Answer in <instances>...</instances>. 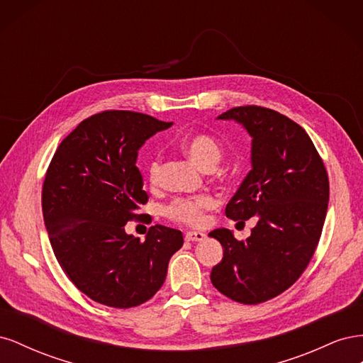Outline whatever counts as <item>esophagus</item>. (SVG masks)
Returning <instances> with one entry per match:
<instances>
[{
  "instance_id": "34e87169",
  "label": "esophagus",
  "mask_w": 363,
  "mask_h": 363,
  "mask_svg": "<svg viewBox=\"0 0 363 363\" xmlns=\"http://www.w3.org/2000/svg\"><path fill=\"white\" fill-rule=\"evenodd\" d=\"M184 238H186V240H195V242H199V240H203L204 238H206V233H203V232H188L184 235Z\"/></svg>"
}]
</instances>
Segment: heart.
<instances>
[{"label": "heart", "mask_w": 363, "mask_h": 363, "mask_svg": "<svg viewBox=\"0 0 363 363\" xmlns=\"http://www.w3.org/2000/svg\"><path fill=\"white\" fill-rule=\"evenodd\" d=\"M183 150L200 164L204 169H213L216 164L223 159L221 145L208 135L200 133L184 138L182 140ZM162 174V156L159 152L152 155L147 163V175L152 186L159 184ZM216 200L212 195L201 194L194 196H179L174 199L167 207L163 208L164 216L175 223L186 224L191 227H199L204 223L206 212L212 211L215 207Z\"/></svg>", "instance_id": "obj_1"}]
</instances>
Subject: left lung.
<instances>
[{
    "label": "left lung",
    "instance_id": "8db88e82",
    "mask_svg": "<svg viewBox=\"0 0 363 363\" xmlns=\"http://www.w3.org/2000/svg\"><path fill=\"white\" fill-rule=\"evenodd\" d=\"M218 119L238 121L252 138V169L225 215L259 221L245 240L227 228L208 233L224 248L211 280L230 300L259 304L289 289L313 257L327 213L328 175L309 135L288 116L239 106Z\"/></svg>",
    "mask_w": 363,
    "mask_h": 363
}]
</instances>
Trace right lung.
<instances>
[{"instance_id": "1", "label": "right lung", "mask_w": 363, "mask_h": 363, "mask_svg": "<svg viewBox=\"0 0 363 363\" xmlns=\"http://www.w3.org/2000/svg\"><path fill=\"white\" fill-rule=\"evenodd\" d=\"M171 125L144 113L104 111L82 121L50 162L42 212L54 256L96 303L128 309L148 301L183 245L180 230L164 225L150 227L145 240L124 230L144 216L138 211L148 201L138 150Z\"/></svg>"}]
</instances>
